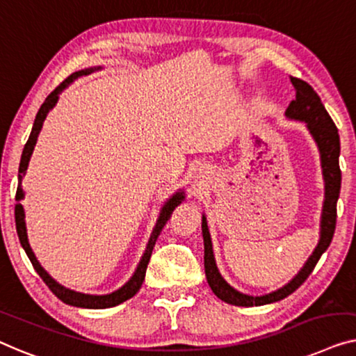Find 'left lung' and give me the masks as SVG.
Returning <instances> with one entry per match:
<instances>
[{
	"mask_svg": "<svg viewBox=\"0 0 356 356\" xmlns=\"http://www.w3.org/2000/svg\"><path fill=\"white\" fill-rule=\"evenodd\" d=\"M295 88V99H292L289 104L285 116L289 119H295V121H303L312 134V137L316 142L319 148V154H321V168H323V177H324V204H323V214H321V237L319 242L305 263V266L300 269V273L295 276L289 284L284 287L274 290L271 293L259 295V297H253V295H245L238 290L226 282L221 274L218 271L216 259L213 254V243L211 235L208 230L207 218L202 219V230H203V242H204V273H207V280L209 287L222 302L235 305V307H261V305L279 302L290 293H293L300 285H302L307 277L312 274V271L316 266V263L321 258V254L326 252L330 240H332L334 230H335V219H337V200L340 193V182H342V172L339 168V154H340V138L337 127L332 119H330L329 113L321 103V98L314 92L309 83L305 82L302 79L290 77Z\"/></svg>",
	"mask_w": 356,
	"mask_h": 356,
	"instance_id": "8db88e82",
	"label": "left lung"
}]
</instances>
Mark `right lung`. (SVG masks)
I'll return each instance as SVG.
<instances>
[{"label": "right lung", "mask_w": 356, "mask_h": 356, "mask_svg": "<svg viewBox=\"0 0 356 356\" xmlns=\"http://www.w3.org/2000/svg\"><path fill=\"white\" fill-rule=\"evenodd\" d=\"M98 69H102V67H88V69H82V71H77V72L71 74V76H69L66 80H64L63 83H59L58 87L54 88L53 92L48 95L47 99H44V102H43L42 106H40L38 113H37V118H35V121H33L32 132H30V137L27 140L26 147H24L21 164H19V185H17V192H16V202L17 203H16V209H14V213H16V229H17L19 240H21V245L24 247V250H26L27 257H29L30 261H32V266L35 268V271L38 273V276L43 279V282L48 285L49 290H51V292L56 295V297L61 300V302L67 303V305H72V307L92 308V309H103V308L116 307V305L126 302V300H129V298H132L134 295L138 292L140 287H142L143 280H145V273H147L148 261H149V258H152V252H153L154 243H156L158 235L161 234L163 227L166 226L168 219L171 218L174 208H176L179 203H182V200H184V192H176L171 198L168 200L166 203H164V207L161 208V213H159L156 226H154L152 235H149L147 250H145L143 257H142V259H140V263H138L137 269H135L134 276L130 277L127 282L122 285L121 289H118L116 292H113V293H108V295H88V293H80V292H76V290L63 287L61 284H58L56 280H54L47 271H44V269L42 268V264L38 263V259L35 258V253L32 252V248H30V243H29V238H27L26 213H24V207H22V203H21V200L24 198L22 177H24V174H26V171H27L30 156H32V152H33V148H35V143H37L40 130H42L43 121H44V119H47V114L49 113V109H53L54 104L58 103L59 93H61L63 90L66 88L69 83H72L76 79L82 77V76H88V74L98 71Z\"/></svg>", "instance_id": "right-lung-1"}]
</instances>
